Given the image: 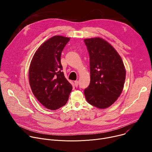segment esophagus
Segmentation results:
<instances>
[{"instance_id": "1", "label": "esophagus", "mask_w": 152, "mask_h": 152, "mask_svg": "<svg viewBox=\"0 0 152 152\" xmlns=\"http://www.w3.org/2000/svg\"><path fill=\"white\" fill-rule=\"evenodd\" d=\"M78 84H79L78 80H75V85L76 86V87L78 86Z\"/></svg>"}]
</instances>
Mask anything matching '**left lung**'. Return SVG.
Returning <instances> with one entry per match:
<instances>
[{
	"mask_svg": "<svg viewBox=\"0 0 152 152\" xmlns=\"http://www.w3.org/2000/svg\"><path fill=\"white\" fill-rule=\"evenodd\" d=\"M90 55V83L84 90L87 102L99 108L111 106L120 96L126 78L123 62L116 50L104 39H84Z\"/></svg>",
	"mask_w": 152,
	"mask_h": 152,
	"instance_id": "left-lung-1",
	"label": "left lung"
}]
</instances>
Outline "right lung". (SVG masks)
Listing matches in <instances>:
<instances>
[{
  "label": "right lung",
  "mask_w": 152,
  "mask_h": 152,
  "mask_svg": "<svg viewBox=\"0 0 152 152\" xmlns=\"http://www.w3.org/2000/svg\"><path fill=\"white\" fill-rule=\"evenodd\" d=\"M70 38L55 35L35 52L29 69V81L37 100L50 110L66 104L72 86L65 77L61 63V53Z\"/></svg>",
  "instance_id": "right-lung-1"
}]
</instances>
